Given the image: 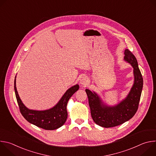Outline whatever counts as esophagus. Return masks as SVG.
<instances>
[{
    "label": "esophagus",
    "instance_id": "34e87169",
    "mask_svg": "<svg viewBox=\"0 0 156 156\" xmlns=\"http://www.w3.org/2000/svg\"><path fill=\"white\" fill-rule=\"evenodd\" d=\"M80 83L81 85H83V86H87V84H89V80L87 77L86 76H82L80 79Z\"/></svg>",
    "mask_w": 156,
    "mask_h": 156
}]
</instances>
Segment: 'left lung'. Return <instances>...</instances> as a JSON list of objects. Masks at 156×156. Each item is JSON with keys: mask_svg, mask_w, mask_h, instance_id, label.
<instances>
[{"mask_svg": "<svg viewBox=\"0 0 156 156\" xmlns=\"http://www.w3.org/2000/svg\"><path fill=\"white\" fill-rule=\"evenodd\" d=\"M124 60L130 63L133 68L134 83L126 98L114 106H108L94 92L86 90L91 109V114L94 122L98 125L110 128L120 125L131 119L136 114L143 86V79L138 68L137 60L128 49H125Z\"/></svg>", "mask_w": 156, "mask_h": 156, "instance_id": "1", "label": "left lung"}]
</instances>
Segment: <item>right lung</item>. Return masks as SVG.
Returning a JSON list of instances; mask_svg holds the SVG:
<instances>
[{"label":"right lung","instance_id":"right-lung-1","mask_svg":"<svg viewBox=\"0 0 156 156\" xmlns=\"http://www.w3.org/2000/svg\"><path fill=\"white\" fill-rule=\"evenodd\" d=\"M14 89L20 112L23 117L30 123L39 128L53 130L61 127L65 123L68 116L66 105L72 96L78 90L79 85L76 84L69 88L54 107L39 111L30 110L22 102L16 90V79L14 81Z\"/></svg>","mask_w":156,"mask_h":156}]
</instances>
